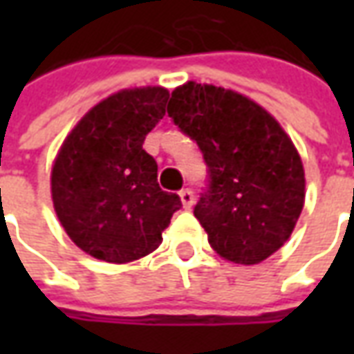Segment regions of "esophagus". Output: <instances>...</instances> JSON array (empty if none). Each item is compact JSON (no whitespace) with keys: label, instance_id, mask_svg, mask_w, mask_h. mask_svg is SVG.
Masks as SVG:
<instances>
[{"label":"esophagus","instance_id":"esophagus-1","mask_svg":"<svg viewBox=\"0 0 354 354\" xmlns=\"http://www.w3.org/2000/svg\"><path fill=\"white\" fill-rule=\"evenodd\" d=\"M180 199H182V205H184V208H192V205H193L192 189H187V187H185V189H182V192H180Z\"/></svg>","mask_w":354,"mask_h":354}]
</instances>
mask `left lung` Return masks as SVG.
Instances as JSON below:
<instances>
[{
	"instance_id": "left-lung-1",
	"label": "left lung",
	"mask_w": 354,
	"mask_h": 354,
	"mask_svg": "<svg viewBox=\"0 0 354 354\" xmlns=\"http://www.w3.org/2000/svg\"><path fill=\"white\" fill-rule=\"evenodd\" d=\"M167 111L207 162L208 187L193 214L214 252L241 266L267 260L290 239L305 201L288 134L250 98L195 81L172 91Z\"/></svg>"
}]
</instances>
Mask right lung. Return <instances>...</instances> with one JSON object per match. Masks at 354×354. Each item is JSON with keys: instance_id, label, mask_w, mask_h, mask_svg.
<instances>
[{"instance_id": "1", "label": "right lung", "mask_w": 354, "mask_h": 354, "mask_svg": "<svg viewBox=\"0 0 354 354\" xmlns=\"http://www.w3.org/2000/svg\"><path fill=\"white\" fill-rule=\"evenodd\" d=\"M169 91L124 88L87 111L66 136L50 172L58 220L83 252L129 263L153 252L182 201L157 184L142 147L165 115Z\"/></svg>"}]
</instances>
